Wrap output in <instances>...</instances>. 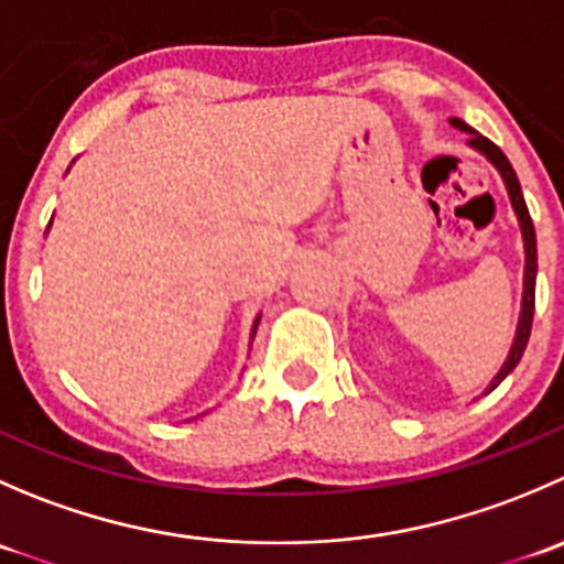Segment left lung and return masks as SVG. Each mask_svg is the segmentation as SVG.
<instances>
[{
    "mask_svg": "<svg viewBox=\"0 0 564 564\" xmlns=\"http://www.w3.org/2000/svg\"><path fill=\"white\" fill-rule=\"evenodd\" d=\"M451 124H453V128L464 130V133H469V141H466V144H469L475 152H480V155L486 158V161L491 163L494 169H497L499 176H502L505 187H508L510 204H513V213H516V218H519L521 237H524V297H521L519 327H516L513 346H510V351H508V357H505L502 368H499V373L491 379V384L486 388V392H491L499 382H502L505 377H508L510 371H513L516 366H519L521 355H524V349L529 344V333H532V316H534V278H538V240H534V226H532V218H529V209H527V202H524V193H521L519 176H516L513 166H510V161L505 158V152L499 150L494 141H488L486 135H480L477 130H471L469 124L460 122L458 117H453Z\"/></svg>",
    "mask_w": 564,
    "mask_h": 564,
    "instance_id": "8db88e82",
    "label": "left lung"
}]
</instances>
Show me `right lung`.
Segmentation results:
<instances>
[{
	"instance_id": "right-lung-1",
	"label": "right lung",
	"mask_w": 564,
	"mask_h": 564,
	"mask_svg": "<svg viewBox=\"0 0 564 564\" xmlns=\"http://www.w3.org/2000/svg\"><path fill=\"white\" fill-rule=\"evenodd\" d=\"M48 226H51V224H48ZM259 322H261V314L253 318V329H250V340H253V338H256V327H259Z\"/></svg>"
}]
</instances>
